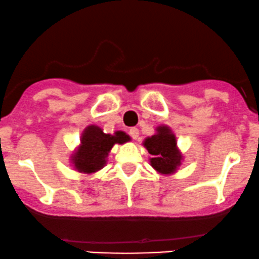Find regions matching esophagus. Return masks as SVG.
I'll list each match as a JSON object with an SVG mask.
<instances>
[{
    "label": "esophagus",
    "mask_w": 259,
    "mask_h": 259,
    "mask_svg": "<svg viewBox=\"0 0 259 259\" xmlns=\"http://www.w3.org/2000/svg\"><path fill=\"white\" fill-rule=\"evenodd\" d=\"M130 136L133 140H137L138 136H140V131H138V128H136V127H133V128L130 130Z\"/></svg>",
    "instance_id": "1"
}]
</instances>
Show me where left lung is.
Here are the masks:
<instances>
[{"mask_svg":"<svg viewBox=\"0 0 259 259\" xmlns=\"http://www.w3.org/2000/svg\"><path fill=\"white\" fill-rule=\"evenodd\" d=\"M148 153L151 166L161 175H172L181 166L182 154L177 148V140L169 127H157L156 135L147 137L143 142Z\"/></svg>","mask_w":259,"mask_h":259,"instance_id":"left-lung-1","label":"left lung"}]
</instances>
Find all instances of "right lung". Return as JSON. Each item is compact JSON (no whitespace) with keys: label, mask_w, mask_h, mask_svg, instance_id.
Masks as SVG:
<instances>
[{"label":"right lung","mask_w":259,"mask_h":259,"mask_svg":"<svg viewBox=\"0 0 259 259\" xmlns=\"http://www.w3.org/2000/svg\"><path fill=\"white\" fill-rule=\"evenodd\" d=\"M131 140L122 131L107 135L98 126L91 124L81 136V145L72 156V163L81 173H95L107 163V156L116 143L123 145Z\"/></svg>","instance_id":"right-lung-1"}]
</instances>
